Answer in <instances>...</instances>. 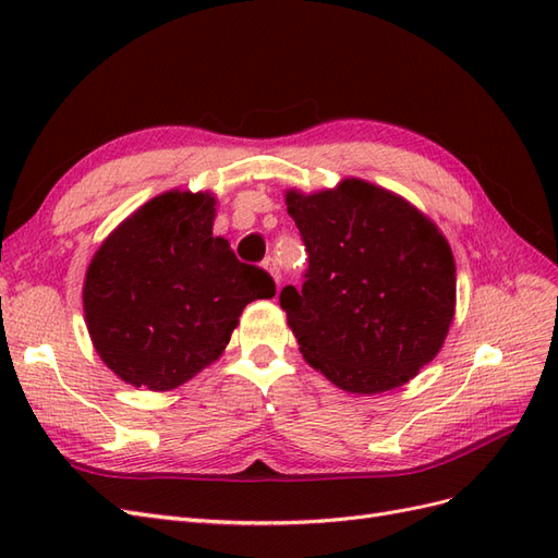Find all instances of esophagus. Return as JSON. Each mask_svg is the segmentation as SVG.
<instances>
[{
	"mask_svg": "<svg viewBox=\"0 0 558 558\" xmlns=\"http://www.w3.org/2000/svg\"><path fill=\"white\" fill-rule=\"evenodd\" d=\"M265 269H267V272H269V277L275 279V283L279 286V283H281V272H279L277 263H275V260H265Z\"/></svg>",
	"mask_w": 558,
	"mask_h": 558,
	"instance_id": "34e87169",
	"label": "esophagus"
}]
</instances>
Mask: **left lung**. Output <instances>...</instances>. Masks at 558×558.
I'll use <instances>...</instances> for the list:
<instances>
[{
    "label": "left lung",
    "mask_w": 558,
    "mask_h": 558,
    "mask_svg": "<svg viewBox=\"0 0 558 558\" xmlns=\"http://www.w3.org/2000/svg\"><path fill=\"white\" fill-rule=\"evenodd\" d=\"M310 253L302 289L279 295L300 353L347 393L408 384L440 353L456 312L453 253L435 221L398 193L347 177L286 189Z\"/></svg>",
    "instance_id": "8db88e82"
}]
</instances>
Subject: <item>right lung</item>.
Segmentation results:
<instances>
[{
    "label": "right lung",
    "mask_w": 558,
    "mask_h": 558,
    "mask_svg": "<svg viewBox=\"0 0 558 558\" xmlns=\"http://www.w3.org/2000/svg\"><path fill=\"white\" fill-rule=\"evenodd\" d=\"M216 195L172 189L118 223L93 253L83 316L97 356L130 386L172 391L221 359L244 307L275 281L214 238Z\"/></svg>",
    "instance_id": "1"
}]
</instances>
